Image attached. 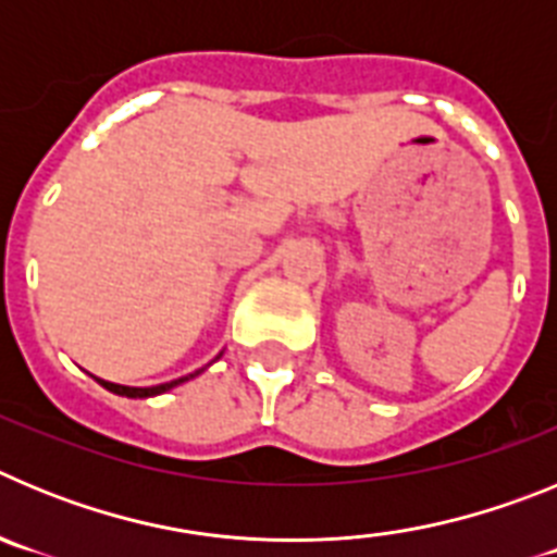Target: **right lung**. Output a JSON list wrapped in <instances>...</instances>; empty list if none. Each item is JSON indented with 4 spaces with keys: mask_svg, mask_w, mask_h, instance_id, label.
<instances>
[{
    "mask_svg": "<svg viewBox=\"0 0 557 557\" xmlns=\"http://www.w3.org/2000/svg\"><path fill=\"white\" fill-rule=\"evenodd\" d=\"M198 373H200V371H195V373H189V376H181V379H175V382H166V385H156V387H127V385H113V382H106V379H97V382H100V385L106 387V391L116 393V396H127V398H147V396H159V393H166V391H170V387L181 385V382H189V379H195V376H198Z\"/></svg>",
    "mask_w": 557,
    "mask_h": 557,
    "instance_id": "1",
    "label": "right lung"
}]
</instances>
